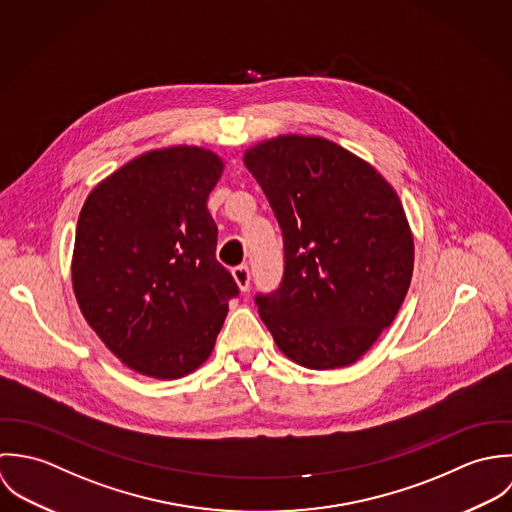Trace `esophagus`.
<instances>
[{
    "instance_id": "obj_1",
    "label": "esophagus",
    "mask_w": 512,
    "mask_h": 512,
    "mask_svg": "<svg viewBox=\"0 0 512 512\" xmlns=\"http://www.w3.org/2000/svg\"><path fill=\"white\" fill-rule=\"evenodd\" d=\"M233 279L237 281V285H239V289L241 291H247L249 289V283H251V271H249V267L247 265H237V267H233Z\"/></svg>"
}]
</instances>
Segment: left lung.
<instances>
[{"instance_id": "1", "label": "left lung", "mask_w": 512, "mask_h": 512, "mask_svg": "<svg viewBox=\"0 0 512 512\" xmlns=\"http://www.w3.org/2000/svg\"><path fill=\"white\" fill-rule=\"evenodd\" d=\"M283 233L279 287L257 293L279 350L312 370L354 364L402 307L413 237L394 188L324 138L279 136L245 152Z\"/></svg>"}]
</instances>
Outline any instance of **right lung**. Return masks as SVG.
<instances>
[{"label": "right lung", "instance_id": "right-lung-1", "mask_svg": "<svg viewBox=\"0 0 512 512\" xmlns=\"http://www.w3.org/2000/svg\"><path fill=\"white\" fill-rule=\"evenodd\" d=\"M223 172L209 150L174 146L124 164L81 209L73 289L85 320L134 372L174 380L202 366L239 295L215 259L207 198Z\"/></svg>", "mask_w": 512, "mask_h": 512}]
</instances>
